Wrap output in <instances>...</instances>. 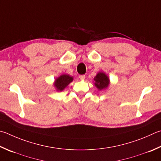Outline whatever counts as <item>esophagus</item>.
Instances as JSON below:
<instances>
[{
    "label": "esophagus",
    "mask_w": 161,
    "mask_h": 161,
    "mask_svg": "<svg viewBox=\"0 0 161 161\" xmlns=\"http://www.w3.org/2000/svg\"><path fill=\"white\" fill-rule=\"evenodd\" d=\"M80 79L81 80H84V79H85V75H80Z\"/></svg>",
    "instance_id": "1"
}]
</instances>
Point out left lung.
<instances>
[{
	"instance_id": "1",
	"label": "left lung",
	"mask_w": 161,
	"mask_h": 161,
	"mask_svg": "<svg viewBox=\"0 0 161 161\" xmlns=\"http://www.w3.org/2000/svg\"><path fill=\"white\" fill-rule=\"evenodd\" d=\"M94 85L99 91H104L108 88L110 85V79L108 75L103 72H99L97 73L94 78Z\"/></svg>"
}]
</instances>
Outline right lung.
Here are the masks:
<instances>
[{"mask_svg":"<svg viewBox=\"0 0 161 161\" xmlns=\"http://www.w3.org/2000/svg\"><path fill=\"white\" fill-rule=\"evenodd\" d=\"M73 81V77L67 74H63L55 79L53 86L57 92H62Z\"/></svg>","mask_w":161,"mask_h":161,"instance_id":"add662e5","label":"right lung"}]
</instances>
